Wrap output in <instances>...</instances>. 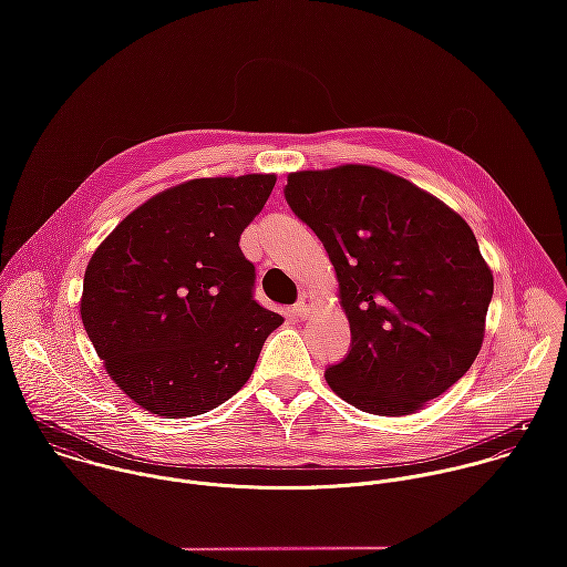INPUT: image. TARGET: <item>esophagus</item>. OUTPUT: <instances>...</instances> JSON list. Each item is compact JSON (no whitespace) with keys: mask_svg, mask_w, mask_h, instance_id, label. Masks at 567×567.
<instances>
[{"mask_svg":"<svg viewBox=\"0 0 567 567\" xmlns=\"http://www.w3.org/2000/svg\"><path fill=\"white\" fill-rule=\"evenodd\" d=\"M293 313H296L298 318H307V316L311 313V298H309L307 293H302L300 300L293 305Z\"/></svg>","mask_w":567,"mask_h":567,"instance_id":"obj_1","label":"esophagus"}]
</instances>
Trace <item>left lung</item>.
Masks as SVG:
<instances>
[{
    "instance_id": "1",
    "label": "left lung",
    "mask_w": 567,
    "mask_h": 567,
    "mask_svg": "<svg viewBox=\"0 0 567 567\" xmlns=\"http://www.w3.org/2000/svg\"><path fill=\"white\" fill-rule=\"evenodd\" d=\"M285 199L326 247L352 343L330 388L399 417L440 396L475 361L494 276L468 224L411 182L370 166L287 177Z\"/></svg>"
}]
</instances>
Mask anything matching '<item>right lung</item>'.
Listing matches in <instances>:
<instances>
[{"instance_id": "right-lung-1", "label": "right lung", "mask_w": 567, "mask_h": 567, "mask_svg": "<svg viewBox=\"0 0 567 567\" xmlns=\"http://www.w3.org/2000/svg\"><path fill=\"white\" fill-rule=\"evenodd\" d=\"M274 186V175L186 182L130 213L92 256L80 316L141 409L195 417L251 377L282 316L254 298L239 235Z\"/></svg>"}]
</instances>
